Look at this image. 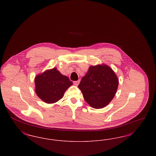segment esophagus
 I'll use <instances>...</instances> for the list:
<instances>
[{"mask_svg":"<svg viewBox=\"0 0 156 156\" xmlns=\"http://www.w3.org/2000/svg\"><path fill=\"white\" fill-rule=\"evenodd\" d=\"M80 80H78V81H74V83L75 85L78 86V84L80 83Z\"/></svg>","mask_w":156,"mask_h":156,"instance_id":"34e87169","label":"esophagus"}]
</instances>
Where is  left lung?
<instances>
[{
  "instance_id": "obj_1",
  "label": "left lung",
  "mask_w": 156,
  "mask_h": 156,
  "mask_svg": "<svg viewBox=\"0 0 156 156\" xmlns=\"http://www.w3.org/2000/svg\"><path fill=\"white\" fill-rule=\"evenodd\" d=\"M119 85V80L111 68L106 64L89 67L78 88L85 101L95 109L103 108L111 102Z\"/></svg>"
}]
</instances>
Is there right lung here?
Listing matches in <instances>:
<instances>
[{
	"instance_id": "obj_1",
	"label": "right lung",
	"mask_w": 156,
	"mask_h": 156,
	"mask_svg": "<svg viewBox=\"0 0 156 156\" xmlns=\"http://www.w3.org/2000/svg\"><path fill=\"white\" fill-rule=\"evenodd\" d=\"M35 92L47 104H54L62 98L65 92L73 82L56 68L47 69L36 75L34 79Z\"/></svg>"
}]
</instances>
